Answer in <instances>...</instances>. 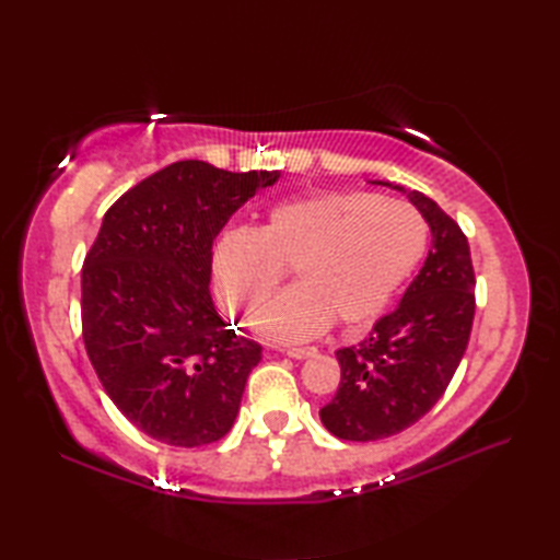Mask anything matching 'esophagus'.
Returning a JSON list of instances; mask_svg holds the SVG:
<instances>
[{"mask_svg":"<svg viewBox=\"0 0 560 560\" xmlns=\"http://www.w3.org/2000/svg\"><path fill=\"white\" fill-rule=\"evenodd\" d=\"M287 355H291V359H311V355H317V349L315 347H293V349H287Z\"/></svg>","mask_w":560,"mask_h":560,"instance_id":"34e87169","label":"esophagus"}]
</instances>
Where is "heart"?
<instances>
[{
    "mask_svg": "<svg viewBox=\"0 0 560 560\" xmlns=\"http://www.w3.org/2000/svg\"><path fill=\"white\" fill-rule=\"evenodd\" d=\"M428 225L407 201L373 192H323L267 211L257 231L219 237L211 281L233 313L253 315L293 267L295 287L255 317L261 339L305 341L335 323L361 329L385 313L425 255Z\"/></svg>",
    "mask_w": 560,
    "mask_h": 560,
    "instance_id": "heart-1",
    "label": "heart"
}]
</instances>
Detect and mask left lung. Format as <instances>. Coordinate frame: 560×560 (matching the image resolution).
<instances>
[{
	"instance_id": "obj_1",
	"label": "left lung",
	"mask_w": 560,
	"mask_h": 560,
	"mask_svg": "<svg viewBox=\"0 0 560 560\" xmlns=\"http://www.w3.org/2000/svg\"><path fill=\"white\" fill-rule=\"evenodd\" d=\"M375 185L409 197L433 245L395 311L380 317L361 343L337 351L341 383L319 419L331 435L353 443L397 435L433 409L467 351L477 311V279L459 225L416 189Z\"/></svg>"
}]
</instances>
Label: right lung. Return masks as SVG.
Masks as SVG:
<instances>
[{
  "label": "right lung",
  "instance_id": "obj_1",
  "mask_svg": "<svg viewBox=\"0 0 560 560\" xmlns=\"http://www.w3.org/2000/svg\"><path fill=\"white\" fill-rule=\"evenodd\" d=\"M279 171L177 161L105 211L81 269L83 343L103 389L165 445L217 443L241 409L261 347L213 307L211 245Z\"/></svg>",
  "mask_w": 560,
  "mask_h": 560
}]
</instances>
